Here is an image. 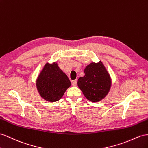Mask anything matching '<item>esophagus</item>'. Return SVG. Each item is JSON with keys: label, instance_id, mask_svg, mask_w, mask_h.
Masks as SVG:
<instances>
[{"label": "esophagus", "instance_id": "esophagus-1", "mask_svg": "<svg viewBox=\"0 0 148 148\" xmlns=\"http://www.w3.org/2000/svg\"><path fill=\"white\" fill-rule=\"evenodd\" d=\"M72 85L73 86H76L77 85V80H74L72 81Z\"/></svg>", "mask_w": 148, "mask_h": 148}]
</instances>
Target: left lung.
I'll use <instances>...</instances> for the list:
<instances>
[{
    "label": "left lung",
    "instance_id": "obj_1",
    "mask_svg": "<svg viewBox=\"0 0 148 148\" xmlns=\"http://www.w3.org/2000/svg\"><path fill=\"white\" fill-rule=\"evenodd\" d=\"M84 76L79 77L77 85L90 101H101L107 96L111 87L110 75L101 60L91 62L84 69Z\"/></svg>",
    "mask_w": 148,
    "mask_h": 148
}]
</instances>
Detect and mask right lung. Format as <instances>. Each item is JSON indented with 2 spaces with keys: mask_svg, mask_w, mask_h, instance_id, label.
Instances as JSON below:
<instances>
[{
  "mask_svg": "<svg viewBox=\"0 0 148 148\" xmlns=\"http://www.w3.org/2000/svg\"><path fill=\"white\" fill-rule=\"evenodd\" d=\"M71 84L67 75L56 62L45 64L36 80L40 96L49 102H56L61 99Z\"/></svg>",
  "mask_w": 148,
  "mask_h": 148,
  "instance_id": "1",
  "label": "right lung"
}]
</instances>
